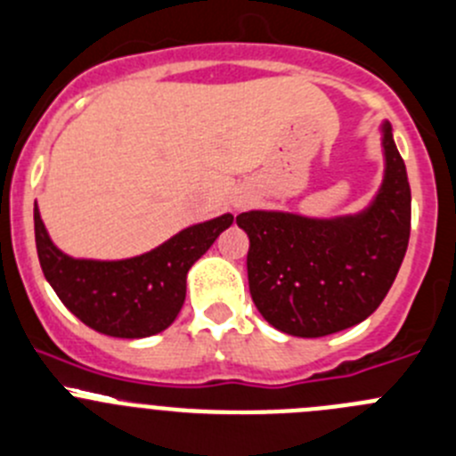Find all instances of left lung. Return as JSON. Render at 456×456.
Listing matches in <instances>:
<instances>
[{
    "instance_id": "obj_1",
    "label": "left lung",
    "mask_w": 456,
    "mask_h": 456,
    "mask_svg": "<svg viewBox=\"0 0 456 456\" xmlns=\"http://www.w3.org/2000/svg\"><path fill=\"white\" fill-rule=\"evenodd\" d=\"M385 172L379 192L355 215L305 216L248 210L237 225L255 306L268 324L297 338H322L370 318L405 257L411 194L392 125H380Z\"/></svg>"
}]
</instances>
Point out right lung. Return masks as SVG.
I'll return each instance as SVG.
<instances>
[{"label":"right lung","instance_id":"add662e5","mask_svg":"<svg viewBox=\"0 0 456 456\" xmlns=\"http://www.w3.org/2000/svg\"><path fill=\"white\" fill-rule=\"evenodd\" d=\"M36 244L46 281L86 327L114 338L166 331L185 302L192 264L231 228V212L176 232L150 253L127 259H80L51 241L36 203Z\"/></svg>","mask_w":456,"mask_h":456}]
</instances>
